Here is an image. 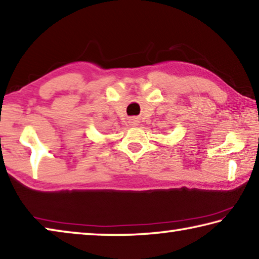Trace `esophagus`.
Masks as SVG:
<instances>
[{"instance_id": "34e87169", "label": "esophagus", "mask_w": 259, "mask_h": 259, "mask_svg": "<svg viewBox=\"0 0 259 259\" xmlns=\"http://www.w3.org/2000/svg\"><path fill=\"white\" fill-rule=\"evenodd\" d=\"M130 123H131V124H133V125H138L139 121L136 120V118H133V120H130Z\"/></svg>"}]
</instances>
